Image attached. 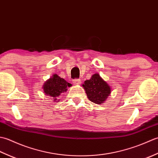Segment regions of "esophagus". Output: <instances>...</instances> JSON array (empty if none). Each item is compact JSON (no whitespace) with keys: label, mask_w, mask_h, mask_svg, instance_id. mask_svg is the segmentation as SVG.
Instances as JSON below:
<instances>
[{"label":"esophagus","mask_w":158,"mask_h":158,"mask_svg":"<svg viewBox=\"0 0 158 158\" xmlns=\"http://www.w3.org/2000/svg\"><path fill=\"white\" fill-rule=\"evenodd\" d=\"M73 83L75 85H79L80 83H81V81H80V79H75L73 80Z\"/></svg>","instance_id":"esophagus-1"}]
</instances>
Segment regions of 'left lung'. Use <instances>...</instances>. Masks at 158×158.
Segmentation results:
<instances>
[{
    "mask_svg": "<svg viewBox=\"0 0 158 158\" xmlns=\"http://www.w3.org/2000/svg\"><path fill=\"white\" fill-rule=\"evenodd\" d=\"M82 86L88 99L98 105L105 102L111 92L110 86L98 73L93 75L90 79L85 80Z\"/></svg>",
    "mask_w": 158,
    "mask_h": 158,
    "instance_id": "obj_1",
    "label": "left lung"
}]
</instances>
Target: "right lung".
Segmentation results:
<instances>
[{
  "label": "right lung",
  "instance_id": "right-lung-1",
  "mask_svg": "<svg viewBox=\"0 0 158 158\" xmlns=\"http://www.w3.org/2000/svg\"><path fill=\"white\" fill-rule=\"evenodd\" d=\"M71 86L70 83L67 82L63 78L60 77L56 74L50 77L43 85V92L47 96L51 97L53 102L58 101V98L62 93L66 92L69 87Z\"/></svg>",
  "mask_w": 158,
  "mask_h": 158
}]
</instances>
